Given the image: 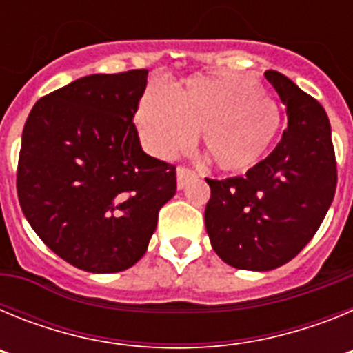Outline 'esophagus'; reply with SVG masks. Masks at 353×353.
Segmentation results:
<instances>
[{"label":"esophagus","mask_w":353,"mask_h":353,"mask_svg":"<svg viewBox=\"0 0 353 353\" xmlns=\"http://www.w3.org/2000/svg\"><path fill=\"white\" fill-rule=\"evenodd\" d=\"M191 179H194V171L192 170L183 166H180L179 170H176V185H179V189H183L187 180H191Z\"/></svg>","instance_id":"1"}]
</instances>
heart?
I'll use <instances>...</instances> for the list:
<instances>
[{"mask_svg":"<svg viewBox=\"0 0 353 353\" xmlns=\"http://www.w3.org/2000/svg\"><path fill=\"white\" fill-rule=\"evenodd\" d=\"M152 154L173 157L203 132V148L223 171H248L265 157L279 130V109L251 77L194 76L180 92L154 84L136 114Z\"/></svg>","mask_w":353,"mask_h":353,"instance_id":"b5f03b06","label":"heart"}]
</instances>
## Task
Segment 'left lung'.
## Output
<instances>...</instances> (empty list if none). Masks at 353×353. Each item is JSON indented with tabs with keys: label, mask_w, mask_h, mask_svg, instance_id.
<instances>
[{
	"label": "left lung",
	"mask_w": 353,
	"mask_h": 353,
	"mask_svg": "<svg viewBox=\"0 0 353 353\" xmlns=\"http://www.w3.org/2000/svg\"><path fill=\"white\" fill-rule=\"evenodd\" d=\"M265 77L288 127L272 154L245 173L207 179L208 239L224 263L265 272L288 263L313 239L336 192V157L325 109L276 70Z\"/></svg>",
	"instance_id": "8db88e82"
}]
</instances>
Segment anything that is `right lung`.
I'll return each mask as SVG.
<instances>
[{
    "label": "right lung",
    "mask_w": 353,
    "mask_h": 353,
    "mask_svg": "<svg viewBox=\"0 0 353 353\" xmlns=\"http://www.w3.org/2000/svg\"><path fill=\"white\" fill-rule=\"evenodd\" d=\"M148 70L93 74L42 97L26 120L17 194L42 242L70 265L113 274L138 263L174 166L145 154L132 123Z\"/></svg>",
    "instance_id": "add662e5"
}]
</instances>
